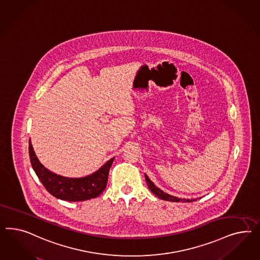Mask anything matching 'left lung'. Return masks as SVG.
<instances>
[{
	"instance_id": "1",
	"label": "left lung",
	"mask_w": 260,
	"mask_h": 260,
	"mask_svg": "<svg viewBox=\"0 0 260 260\" xmlns=\"http://www.w3.org/2000/svg\"><path fill=\"white\" fill-rule=\"evenodd\" d=\"M145 177H146V181H147L149 189L152 191L153 194H155V196L159 197L160 199L167 200V201H172V202H180V201H181V202H192V201H196V200H197V199H181V198H178V197L170 196V194L164 192L163 190L158 189L157 187H156L152 182L150 181V178L148 177L147 174H145Z\"/></svg>"
}]
</instances>
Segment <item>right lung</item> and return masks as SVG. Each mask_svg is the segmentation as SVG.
Wrapping results in <instances>:
<instances>
[{"label":"right lung","mask_w":260,"mask_h":260,"mask_svg":"<svg viewBox=\"0 0 260 260\" xmlns=\"http://www.w3.org/2000/svg\"><path fill=\"white\" fill-rule=\"evenodd\" d=\"M29 157L32 168L40 181L53 197L66 201H84L99 197L107 187L110 167L114 158H111L96 173L84 178H68L49 172L36 157L29 141Z\"/></svg>","instance_id":"add662e5"}]
</instances>
